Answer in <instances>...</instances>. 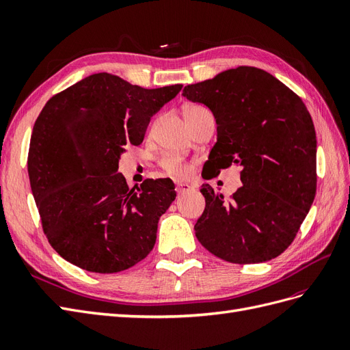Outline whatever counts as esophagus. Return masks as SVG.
Wrapping results in <instances>:
<instances>
[{
	"label": "esophagus",
	"mask_w": 350,
	"mask_h": 350,
	"mask_svg": "<svg viewBox=\"0 0 350 350\" xmlns=\"http://www.w3.org/2000/svg\"><path fill=\"white\" fill-rule=\"evenodd\" d=\"M175 189H176L178 194H184V193L191 191L193 187L189 185V184H187V183H178V184L175 185Z\"/></svg>",
	"instance_id": "1"
}]
</instances>
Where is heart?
<instances>
[{
  "label": "heart",
  "mask_w": 350,
  "mask_h": 350,
  "mask_svg": "<svg viewBox=\"0 0 350 350\" xmlns=\"http://www.w3.org/2000/svg\"><path fill=\"white\" fill-rule=\"evenodd\" d=\"M191 111H206V108L203 107H189L187 109V112H191ZM162 166L166 169L167 174H171L175 178H185L191 172V166L188 163L179 161L178 157L175 156H165L162 159Z\"/></svg>",
  "instance_id": "1"
}]
</instances>
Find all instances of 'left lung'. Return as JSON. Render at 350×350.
Masks as SVG:
<instances>
[{"mask_svg":"<svg viewBox=\"0 0 350 350\" xmlns=\"http://www.w3.org/2000/svg\"><path fill=\"white\" fill-rule=\"evenodd\" d=\"M183 96L206 105L217 124L206 179L241 166L242 185L229 200L201 187L206 208L194 226L197 239L229 262L276 258L315 197L317 137L305 103L270 72L247 66L188 84Z\"/></svg>","mask_w":350,"mask_h":350,"instance_id":"left-lung-1","label":"left lung"}]
</instances>
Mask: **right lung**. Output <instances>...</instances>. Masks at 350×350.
<instances>
[{"mask_svg":"<svg viewBox=\"0 0 350 350\" xmlns=\"http://www.w3.org/2000/svg\"><path fill=\"white\" fill-rule=\"evenodd\" d=\"M181 89H143L98 72L46 102L27 169L42 229L62 258L88 271L118 273L149 256L175 185L161 178L129 188L118 163L125 146L143 143L152 116Z\"/></svg>","mask_w":350,"mask_h":350,"instance_id":"obj_1","label":"right lung"}]
</instances>
